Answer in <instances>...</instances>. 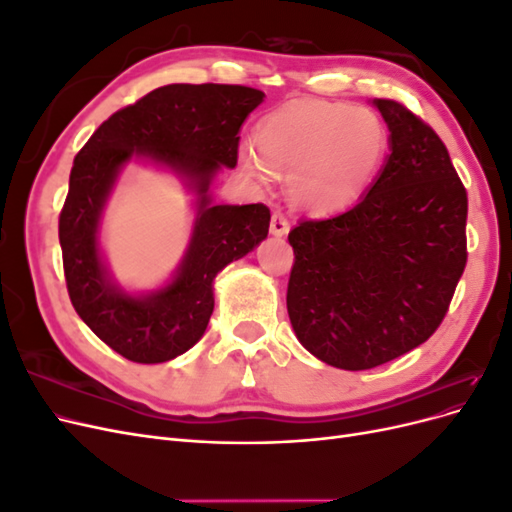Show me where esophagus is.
Masks as SVG:
<instances>
[{"label":"esophagus","mask_w":512,"mask_h":512,"mask_svg":"<svg viewBox=\"0 0 512 512\" xmlns=\"http://www.w3.org/2000/svg\"><path fill=\"white\" fill-rule=\"evenodd\" d=\"M288 230H290V224H288L286 215L282 211H275L271 215V232H273V235L284 237V235H288Z\"/></svg>","instance_id":"1"}]
</instances>
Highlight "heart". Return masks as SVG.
<instances>
[{
  "mask_svg": "<svg viewBox=\"0 0 512 512\" xmlns=\"http://www.w3.org/2000/svg\"><path fill=\"white\" fill-rule=\"evenodd\" d=\"M259 153L245 149L241 166L258 183L273 170L288 175L290 198L299 207L327 213L359 196L386 151V130L376 113L335 102H294L258 123Z\"/></svg>",
  "mask_w": 512,
  "mask_h": 512,
  "instance_id": "b5f03b06",
  "label": "heart"
}]
</instances>
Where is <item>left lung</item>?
<instances>
[{"label": "left lung", "mask_w": 512, "mask_h": 512, "mask_svg": "<svg viewBox=\"0 0 512 512\" xmlns=\"http://www.w3.org/2000/svg\"><path fill=\"white\" fill-rule=\"evenodd\" d=\"M374 104L391 130L380 177L352 209L288 235L292 329L320 361L350 371L427 342L468 262V194L442 138L404 104Z\"/></svg>", "instance_id": "1"}]
</instances>
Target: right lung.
I'll return each instance as SVG.
<instances>
[{
  "instance_id": "obj_1",
  "label": "right lung",
  "mask_w": 512,
  "mask_h": 512,
  "mask_svg": "<svg viewBox=\"0 0 512 512\" xmlns=\"http://www.w3.org/2000/svg\"><path fill=\"white\" fill-rule=\"evenodd\" d=\"M265 94L243 85H166L119 108L76 153L59 213L64 275L76 314L102 342L134 363H164L203 337L213 314V280L267 237V205H209L220 166L235 168L239 128ZM143 155L177 169L201 198L193 241L176 280L130 298L105 277L97 224L118 168Z\"/></svg>"
}]
</instances>
